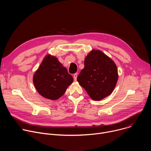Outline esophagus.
<instances>
[{
  "mask_svg": "<svg viewBox=\"0 0 151 151\" xmlns=\"http://www.w3.org/2000/svg\"><path fill=\"white\" fill-rule=\"evenodd\" d=\"M77 76H78V74H77V73H75V74L73 75V79H74V81H76Z\"/></svg>",
  "mask_w": 151,
  "mask_h": 151,
  "instance_id": "esophagus-1",
  "label": "esophagus"
}]
</instances>
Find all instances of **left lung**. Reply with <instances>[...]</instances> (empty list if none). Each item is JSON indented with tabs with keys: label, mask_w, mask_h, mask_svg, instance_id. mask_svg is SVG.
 Instances as JSON below:
<instances>
[{
	"label": "left lung",
	"mask_w": 151,
	"mask_h": 151,
	"mask_svg": "<svg viewBox=\"0 0 151 151\" xmlns=\"http://www.w3.org/2000/svg\"><path fill=\"white\" fill-rule=\"evenodd\" d=\"M118 79L115 62L100 50H93L86 56L84 68L77 81L94 100L99 101L109 96Z\"/></svg>",
	"instance_id": "1"
}]
</instances>
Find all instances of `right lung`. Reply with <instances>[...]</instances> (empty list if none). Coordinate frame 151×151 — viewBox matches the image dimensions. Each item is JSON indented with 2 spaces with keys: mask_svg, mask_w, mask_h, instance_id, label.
<instances>
[{
  "mask_svg": "<svg viewBox=\"0 0 151 151\" xmlns=\"http://www.w3.org/2000/svg\"><path fill=\"white\" fill-rule=\"evenodd\" d=\"M33 81L40 95L55 100L64 94L73 79L57 57L48 54L35 72Z\"/></svg>",
  "mask_w": 151,
  "mask_h": 151,
  "instance_id": "add662e5",
  "label": "right lung"
}]
</instances>
